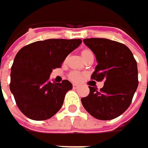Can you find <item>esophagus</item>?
I'll return each mask as SVG.
<instances>
[{
    "label": "esophagus",
    "mask_w": 148,
    "mask_h": 148,
    "mask_svg": "<svg viewBox=\"0 0 148 148\" xmlns=\"http://www.w3.org/2000/svg\"><path fill=\"white\" fill-rule=\"evenodd\" d=\"M79 86L78 84H75V83H74V84H73V87H74V89H76V88H78Z\"/></svg>",
    "instance_id": "obj_1"
}]
</instances>
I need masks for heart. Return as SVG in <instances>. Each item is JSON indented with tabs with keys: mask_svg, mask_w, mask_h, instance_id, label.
<instances>
[{
	"mask_svg": "<svg viewBox=\"0 0 148 148\" xmlns=\"http://www.w3.org/2000/svg\"><path fill=\"white\" fill-rule=\"evenodd\" d=\"M88 52H90V50H87V49L83 50L82 53H81V56H83L85 54H86V53H88ZM81 77H82L81 74H80L79 72H77V71L72 72V73L70 74V78H71V79L74 80V81H78V80H79V79H81Z\"/></svg>",
	"mask_w": 148,
	"mask_h": 148,
	"instance_id": "1",
	"label": "heart"
}]
</instances>
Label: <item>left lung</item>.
<instances>
[{
	"label": "left lung",
	"mask_w": 148,
	"mask_h": 148,
	"mask_svg": "<svg viewBox=\"0 0 148 148\" xmlns=\"http://www.w3.org/2000/svg\"><path fill=\"white\" fill-rule=\"evenodd\" d=\"M95 55L98 65L92 79L103 81L100 91L89 86L90 93L81 99L86 110L99 120H111L130 105L138 86L137 62L130 49L106 38L83 40Z\"/></svg>",
	"instance_id": "8db88e82"
}]
</instances>
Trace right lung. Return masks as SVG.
Wrapping results in <instances>:
<instances>
[{
  "instance_id": "1",
  "label": "right lung",
  "mask_w": 148,
  "mask_h": 148,
  "mask_svg": "<svg viewBox=\"0 0 148 148\" xmlns=\"http://www.w3.org/2000/svg\"><path fill=\"white\" fill-rule=\"evenodd\" d=\"M81 43L80 39H46L26 45L17 53L11 69L10 91L28 118L47 120L62 108L73 85L67 79L52 83L49 75Z\"/></svg>"
}]
</instances>
